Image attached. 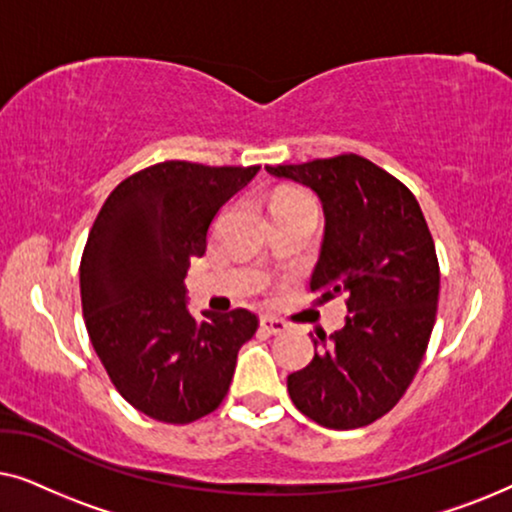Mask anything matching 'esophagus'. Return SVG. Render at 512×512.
I'll list each match as a JSON object with an SVG mask.
<instances>
[{
    "mask_svg": "<svg viewBox=\"0 0 512 512\" xmlns=\"http://www.w3.org/2000/svg\"><path fill=\"white\" fill-rule=\"evenodd\" d=\"M286 328H289V324H286V321H282V319H277V317H263L261 319V331L268 333V335H282Z\"/></svg>",
    "mask_w": 512,
    "mask_h": 512,
    "instance_id": "34e87169",
    "label": "esophagus"
}]
</instances>
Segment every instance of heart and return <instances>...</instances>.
<instances>
[{
	"mask_svg": "<svg viewBox=\"0 0 512 512\" xmlns=\"http://www.w3.org/2000/svg\"><path fill=\"white\" fill-rule=\"evenodd\" d=\"M275 207H305L317 212V202L305 191H298V188H282V191H277L275 200H272V209Z\"/></svg>",
	"mask_w": 512,
	"mask_h": 512,
	"instance_id": "b5f03b06",
	"label": "heart"
}]
</instances>
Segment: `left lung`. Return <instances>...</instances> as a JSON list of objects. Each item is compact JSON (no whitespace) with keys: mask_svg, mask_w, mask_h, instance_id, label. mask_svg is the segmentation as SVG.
Wrapping results in <instances>:
<instances>
[{"mask_svg":"<svg viewBox=\"0 0 512 512\" xmlns=\"http://www.w3.org/2000/svg\"><path fill=\"white\" fill-rule=\"evenodd\" d=\"M319 195L324 242L310 291L342 296L340 331L317 333L310 366L286 380L305 417L359 429L401 401L436 324L440 268L431 230L410 188L356 153L265 167Z\"/></svg>","mask_w":512,"mask_h":512,"instance_id":"1","label":"left lung"}]
</instances>
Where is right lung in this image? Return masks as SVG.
Here are the masks:
<instances>
[{"instance_id":"add662e5","label":"right lung","mask_w":512,"mask_h":512,"mask_svg":"<svg viewBox=\"0 0 512 512\" xmlns=\"http://www.w3.org/2000/svg\"><path fill=\"white\" fill-rule=\"evenodd\" d=\"M258 170L165 160L123 179L90 228L79 270L90 342L118 394L158 422L219 408L258 328L242 307L195 319L184 286L216 212Z\"/></svg>"}]
</instances>
